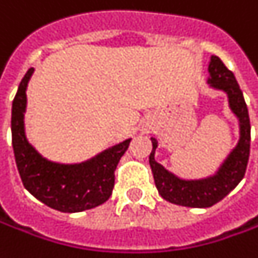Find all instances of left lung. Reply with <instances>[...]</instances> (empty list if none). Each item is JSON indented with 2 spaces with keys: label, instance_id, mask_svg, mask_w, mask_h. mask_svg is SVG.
<instances>
[{
  "label": "left lung",
  "instance_id": "left-lung-1",
  "mask_svg": "<svg viewBox=\"0 0 258 258\" xmlns=\"http://www.w3.org/2000/svg\"><path fill=\"white\" fill-rule=\"evenodd\" d=\"M208 74V88L226 95L228 106L239 125V140L217 167V170L212 174L198 179L180 177L156 162L155 154L159 142L155 137H151L152 152L149 155V165L160 197L172 204L190 208H208L226 197L242 181L250 154L248 110L235 75L217 55H211Z\"/></svg>",
  "mask_w": 258,
  "mask_h": 258
}]
</instances>
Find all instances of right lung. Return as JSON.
Returning <instances> with one entry per match:
<instances>
[{
	"label": "right lung",
	"mask_w": 258,
	"mask_h": 258,
	"mask_svg": "<svg viewBox=\"0 0 258 258\" xmlns=\"http://www.w3.org/2000/svg\"><path fill=\"white\" fill-rule=\"evenodd\" d=\"M35 68L19 84L12 102V147L21 179L32 196L53 210L60 212H81L106 203L114 187V170L125 154L131 138L106 148L84 162H54L28 141L25 131L26 89Z\"/></svg>",
	"instance_id": "right-lung-1"
}]
</instances>
